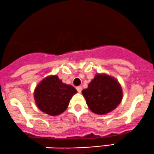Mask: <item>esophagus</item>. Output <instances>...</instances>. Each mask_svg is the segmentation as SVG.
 I'll return each mask as SVG.
<instances>
[{"label": "esophagus", "mask_w": 154, "mask_h": 154, "mask_svg": "<svg viewBox=\"0 0 154 154\" xmlns=\"http://www.w3.org/2000/svg\"><path fill=\"white\" fill-rule=\"evenodd\" d=\"M76 89H77V91H78L79 93H81V91L82 90V88L81 87V86H77V87L76 88Z\"/></svg>", "instance_id": "esophagus-1"}]
</instances>
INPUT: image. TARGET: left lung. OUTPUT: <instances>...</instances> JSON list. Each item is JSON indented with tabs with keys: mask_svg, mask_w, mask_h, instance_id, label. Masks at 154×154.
I'll return each instance as SVG.
<instances>
[{
	"mask_svg": "<svg viewBox=\"0 0 154 154\" xmlns=\"http://www.w3.org/2000/svg\"><path fill=\"white\" fill-rule=\"evenodd\" d=\"M86 103L93 112L104 115L118 107L122 100L123 92L118 81L106 74H97L82 91Z\"/></svg>",
	"mask_w": 154,
	"mask_h": 154,
	"instance_id": "left-lung-1",
	"label": "left lung"
}]
</instances>
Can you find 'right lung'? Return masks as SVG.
Returning a JSON list of instances; mask_svg holds the SVG:
<instances>
[{
    "label": "right lung",
    "mask_w": 154,
    "mask_h": 154,
    "mask_svg": "<svg viewBox=\"0 0 154 154\" xmlns=\"http://www.w3.org/2000/svg\"><path fill=\"white\" fill-rule=\"evenodd\" d=\"M77 93L70 85L63 83L57 75H51L42 80L34 91L37 107L49 116L61 114L68 107L69 101Z\"/></svg>",
    "instance_id": "1"
}]
</instances>
